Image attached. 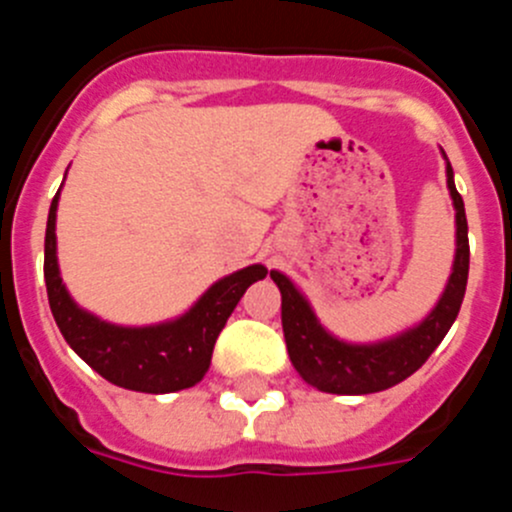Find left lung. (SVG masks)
Instances as JSON below:
<instances>
[{"instance_id":"8db88e82","label":"left lung","mask_w":512,"mask_h":512,"mask_svg":"<svg viewBox=\"0 0 512 512\" xmlns=\"http://www.w3.org/2000/svg\"><path fill=\"white\" fill-rule=\"evenodd\" d=\"M446 187L456 210V253L451 277L436 307L418 325L402 330L397 336L374 343L341 341L325 330L295 282L284 277L282 271H271V279L282 292V328L289 361L307 384L330 395H372V392L390 390L418 372L449 333L459 315L469 277L467 212L461 194L456 192L449 158H446Z\"/></svg>"}]
</instances>
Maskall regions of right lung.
I'll return each instance as SVG.
<instances>
[{
  "label": "right lung",
  "mask_w": 512,
  "mask_h": 512,
  "mask_svg": "<svg viewBox=\"0 0 512 512\" xmlns=\"http://www.w3.org/2000/svg\"><path fill=\"white\" fill-rule=\"evenodd\" d=\"M53 197L45 225V287L58 330L81 359L107 382L133 392L166 395L194 387L210 369L212 348L230 312L253 282L266 277V266L251 264L217 279L184 315L156 325H115L79 307L63 284L56 256Z\"/></svg>",
  "instance_id": "obj_1"
}]
</instances>
